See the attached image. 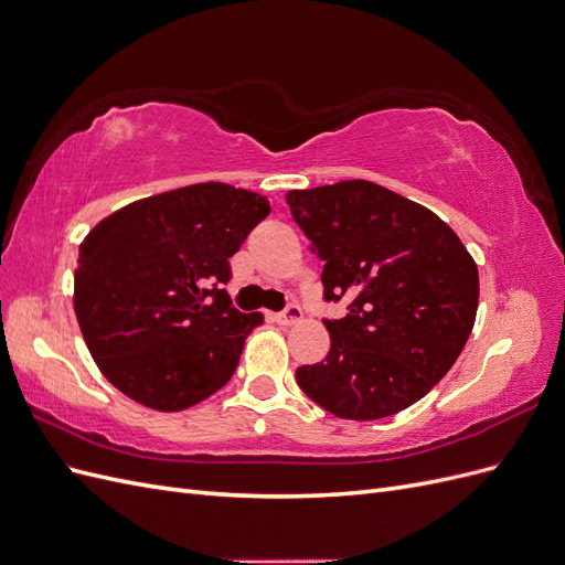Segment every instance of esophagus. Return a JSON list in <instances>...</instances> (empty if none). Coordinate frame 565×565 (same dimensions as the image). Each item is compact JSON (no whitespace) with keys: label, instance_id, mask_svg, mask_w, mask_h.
Returning <instances> with one entry per match:
<instances>
[{"label":"esophagus","instance_id":"obj_1","mask_svg":"<svg viewBox=\"0 0 565 565\" xmlns=\"http://www.w3.org/2000/svg\"><path fill=\"white\" fill-rule=\"evenodd\" d=\"M301 318H303L301 309H299L297 303H292V306H287L282 313L276 316V322H280V324H297V322H301Z\"/></svg>","mask_w":565,"mask_h":565}]
</instances>
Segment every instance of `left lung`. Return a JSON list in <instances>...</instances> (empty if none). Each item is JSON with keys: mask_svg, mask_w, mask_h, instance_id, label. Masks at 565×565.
Segmentation results:
<instances>
[{"mask_svg": "<svg viewBox=\"0 0 565 565\" xmlns=\"http://www.w3.org/2000/svg\"><path fill=\"white\" fill-rule=\"evenodd\" d=\"M285 200L324 262V299H349L344 318L324 320L328 358L297 370L301 391L353 422L424 398L473 330V256L446 221L380 183L339 181Z\"/></svg>", "mask_w": 565, "mask_h": 565, "instance_id": "obj_1", "label": "left lung"}]
</instances>
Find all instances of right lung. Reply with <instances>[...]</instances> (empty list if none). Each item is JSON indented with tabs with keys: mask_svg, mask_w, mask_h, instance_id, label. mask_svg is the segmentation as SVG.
<instances>
[{
	"mask_svg": "<svg viewBox=\"0 0 565 565\" xmlns=\"http://www.w3.org/2000/svg\"><path fill=\"white\" fill-rule=\"evenodd\" d=\"M270 212L245 188L207 181L136 200L79 243L75 316L100 374L127 398L179 413L210 398L262 313L221 285L228 259Z\"/></svg>",
	"mask_w": 565,
	"mask_h": 565,
	"instance_id": "add662e5",
	"label": "right lung"
}]
</instances>
